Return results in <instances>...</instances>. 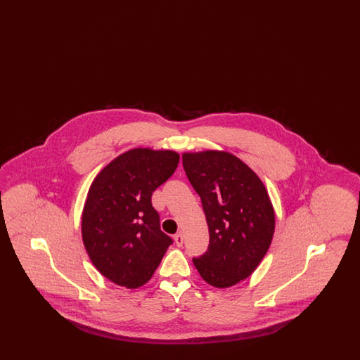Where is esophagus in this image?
Masks as SVG:
<instances>
[{"label":"esophagus","mask_w":360,"mask_h":360,"mask_svg":"<svg viewBox=\"0 0 360 360\" xmlns=\"http://www.w3.org/2000/svg\"><path fill=\"white\" fill-rule=\"evenodd\" d=\"M174 241H175V244L178 247H181L184 244V235H182V232H178L176 235H174Z\"/></svg>","instance_id":"34e87169"}]
</instances>
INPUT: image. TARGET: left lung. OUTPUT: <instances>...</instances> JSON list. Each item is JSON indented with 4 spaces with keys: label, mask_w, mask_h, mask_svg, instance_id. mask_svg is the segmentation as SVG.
Returning <instances> with one entry per match:
<instances>
[{
    "label": "left lung",
    "mask_w": 360,
    "mask_h": 360,
    "mask_svg": "<svg viewBox=\"0 0 360 360\" xmlns=\"http://www.w3.org/2000/svg\"><path fill=\"white\" fill-rule=\"evenodd\" d=\"M182 163L209 226L207 251L193 263L209 285L233 286L255 271L271 244L275 216L267 190L229 153L184 154Z\"/></svg>",
    "instance_id": "left-lung-1"
}]
</instances>
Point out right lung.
Masks as SVG:
<instances>
[{
  "instance_id": "1",
  "label": "right lung",
  "mask_w": 360,
  "mask_h": 360,
  "mask_svg": "<svg viewBox=\"0 0 360 360\" xmlns=\"http://www.w3.org/2000/svg\"><path fill=\"white\" fill-rule=\"evenodd\" d=\"M179 163L169 150H129L93 181L82 213V239L96 269L128 289L147 283L172 239L151 202Z\"/></svg>"
}]
</instances>
